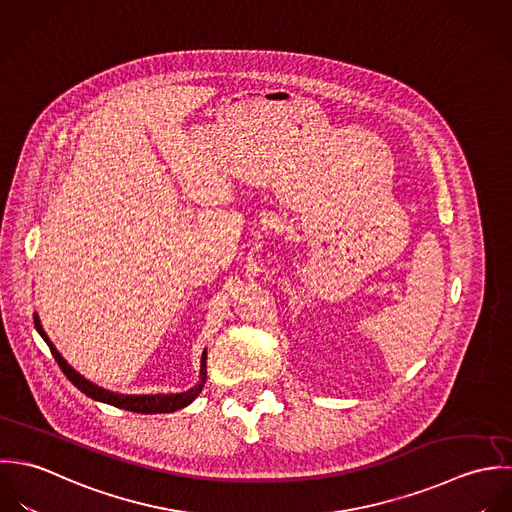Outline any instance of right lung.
Returning <instances> with one entry per match:
<instances>
[{"instance_id": "1", "label": "right lung", "mask_w": 512, "mask_h": 512, "mask_svg": "<svg viewBox=\"0 0 512 512\" xmlns=\"http://www.w3.org/2000/svg\"><path fill=\"white\" fill-rule=\"evenodd\" d=\"M33 322H35V328H37V332L41 334V338L47 342L51 354L55 356L59 368H61L63 374L69 378V382H71L75 388H79L85 396H89L91 400H95V402H103V404H108V406L128 409V411H136V413H172V411H176V409L190 406V404L200 396V392L204 390L205 378H207V370H205L207 350L202 352L200 380H198V384H196L194 388H190L188 392H182V394H118V392L104 390L101 386L93 384L91 380H87L85 376H81V374L59 354V350L55 348V344L49 340L47 332L43 330L37 312L33 314Z\"/></svg>"}]
</instances>
